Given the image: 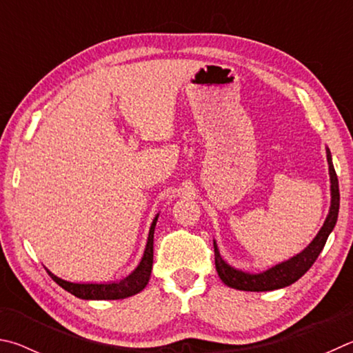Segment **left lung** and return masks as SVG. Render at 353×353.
<instances>
[{"label": "left lung", "mask_w": 353, "mask_h": 353, "mask_svg": "<svg viewBox=\"0 0 353 353\" xmlns=\"http://www.w3.org/2000/svg\"><path fill=\"white\" fill-rule=\"evenodd\" d=\"M327 152V163H329V175H330V211L324 221L323 228H321L316 237L312 240V243L307 248L299 252V254L293 256L285 262H281L271 267L270 270L263 271V273L251 274L242 270L232 268L228 265L220 256V251L217 248V243L214 242V252H215V268L220 279L223 281L228 287L243 290V292H271V290H279L283 287H288L301 279L312 265L316 261L318 256L323 251L324 245L329 239L330 232L336 225L338 212H339V186H338V176L335 172V167L332 163V154L329 148Z\"/></svg>", "instance_id": "8db88e82"}]
</instances>
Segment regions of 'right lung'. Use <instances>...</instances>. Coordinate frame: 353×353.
Returning <instances> with one entry per match:
<instances>
[{
    "mask_svg": "<svg viewBox=\"0 0 353 353\" xmlns=\"http://www.w3.org/2000/svg\"><path fill=\"white\" fill-rule=\"evenodd\" d=\"M158 215L159 214H157V217H154L152 221L150 231H148L145 251L139 265L134 268L132 274L127 276L125 279H122L121 282L76 283V282H68V281L60 279V277L52 274L49 270H46L48 274L51 276L52 281L57 282L61 288L66 290V292H70L74 296H77L80 299H97V301L125 299V298H130V296L142 292L148 283V279H150V273H152L153 234H154V226H157V221H158Z\"/></svg>",
    "mask_w": 353,
    "mask_h": 353,
    "instance_id": "1",
    "label": "right lung"
}]
</instances>
